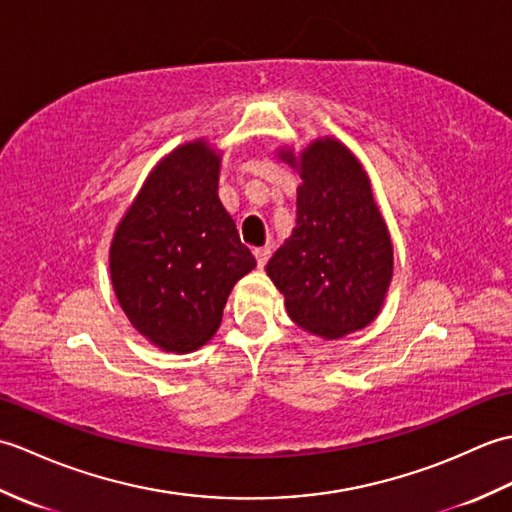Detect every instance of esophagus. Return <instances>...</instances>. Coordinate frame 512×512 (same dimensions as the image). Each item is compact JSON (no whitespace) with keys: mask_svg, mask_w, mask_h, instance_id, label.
<instances>
[{"mask_svg":"<svg viewBox=\"0 0 512 512\" xmlns=\"http://www.w3.org/2000/svg\"><path fill=\"white\" fill-rule=\"evenodd\" d=\"M270 257V246H262V248H255V259H257V266L264 268L266 262Z\"/></svg>","mask_w":512,"mask_h":512,"instance_id":"34e87169","label":"esophagus"}]
</instances>
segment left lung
<instances>
[{"instance_id": "8db88e82", "label": "left lung", "mask_w": 512, "mask_h": 512, "mask_svg": "<svg viewBox=\"0 0 512 512\" xmlns=\"http://www.w3.org/2000/svg\"><path fill=\"white\" fill-rule=\"evenodd\" d=\"M297 224L266 266L288 317L321 339H341L372 323L383 306L394 246L361 162L336 138H319L299 156Z\"/></svg>"}]
</instances>
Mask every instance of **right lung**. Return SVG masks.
<instances>
[{"label":"right lung","mask_w":512,"mask_h":512,"mask_svg":"<svg viewBox=\"0 0 512 512\" xmlns=\"http://www.w3.org/2000/svg\"><path fill=\"white\" fill-rule=\"evenodd\" d=\"M220 154L206 140L173 149L149 173L110 248L116 299L165 352H193L220 328L233 286L255 257L217 198Z\"/></svg>","instance_id":"add662e5"}]
</instances>
